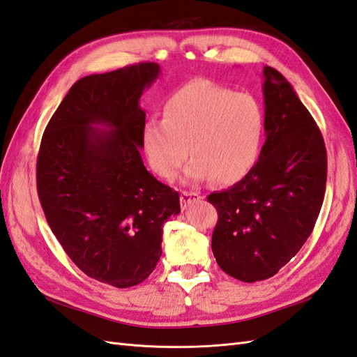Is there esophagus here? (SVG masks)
<instances>
[{
	"mask_svg": "<svg viewBox=\"0 0 357 357\" xmlns=\"http://www.w3.org/2000/svg\"><path fill=\"white\" fill-rule=\"evenodd\" d=\"M199 199H204V197L199 193H196V191H182L181 205H182V208H187L191 202H196V200H199Z\"/></svg>",
	"mask_w": 357,
	"mask_h": 357,
	"instance_id": "esophagus-1",
	"label": "esophagus"
}]
</instances>
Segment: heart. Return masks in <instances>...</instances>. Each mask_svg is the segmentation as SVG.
I'll return each mask as SVG.
<instances>
[{
	"instance_id": "1",
	"label": "heart",
	"mask_w": 357,
	"mask_h": 357,
	"mask_svg": "<svg viewBox=\"0 0 357 357\" xmlns=\"http://www.w3.org/2000/svg\"><path fill=\"white\" fill-rule=\"evenodd\" d=\"M164 119L151 117L142 128V146L149 166L170 179L190 153L187 182L217 178L231 185L248 176L257 162L266 131V114L250 93L208 79H196L170 95Z\"/></svg>"
}]
</instances>
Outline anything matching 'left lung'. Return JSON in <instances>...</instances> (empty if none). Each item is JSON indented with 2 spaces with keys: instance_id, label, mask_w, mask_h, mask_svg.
<instances>
[{
  "instance_id": "left-lung-1",
  "label": "left lung",
  "mask_w": 357,
  "mask_h": 357,
  "mask_svg": "<svg viewBox=\"0 0 357 357\" xmlns=\"http://www.w3.org/2000/svg\"><path fill=\"white\" fill-rule=\"evenodd\" d=\"M266 143L259 160L235 185L211 193L218 213L211 248L229 276L258 282L294 258L323 205L327 155L323 135L280 72L266 66Z\"/></svg>"
}]
</instances>
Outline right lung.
<instances>
[{
	"label": "right lung",
	"mask_w": 357,
	"mask_h": 357,
	"mask_svg": "<svg viewBox=\"0 0 357 357\" xmlns=\"http://www.w3.org/2000/svg\"><path fill=\"white\" fill-rule=\"evenodd\" d=\"M160 72L139 63L78 79L40 143L38 193L52 234L81 271L116 288L155 270L162 225L181 211L178 191L140 155V98Z\"/></svg>",
	"instance_id": "obj_1"
}]
</instances>
